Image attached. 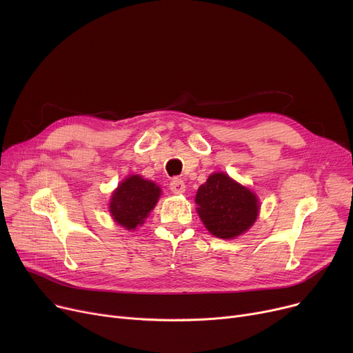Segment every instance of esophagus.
Returning <instances> with one entry per match:
<instances>
[{"label":"esophagus","mask_w":353,"mask_h":353,"mask_svg":"<svg viewBox=\"0 0 353 353\" xmlns=\"http://www.w3.org/2000/svg\"><path fill=\"white\" fill-rule=\"evenodd\" d=\"M170 190L174 194H183L184 192H186V184H184V181L181 179H173L170 183Z\"/></svg>","instance_id":"34e87169"}]
</instances>
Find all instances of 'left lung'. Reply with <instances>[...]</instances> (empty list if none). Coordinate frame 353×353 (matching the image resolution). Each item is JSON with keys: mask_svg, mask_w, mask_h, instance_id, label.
I'll return each mask as SVG.
<instances>
[{"mask_svg": "<svg viewBox=\"0 0 353 353\" xmlns=\"http://www.w3.org/2000/svg\"><path fill=\"white\" fill-rule=\"evenodd\" d=\"M194 201L205 228L213 236L225 240L246 233L261 212V201L256 193L223 172L209 176L197 189Z\"/></svg>", "mask_w": 353, "mask_h": 353, "instance_id": "1", "label": "left lung"}]
</instances>
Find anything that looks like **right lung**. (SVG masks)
<instances>
[{"label": "right lung", "instance_id": "obj_1", "mask_svg": "<svg viewBox=\"0 0 353 353\" xmlns=\"http://www.w3.org/2000/svg\"><path fill=\"white\" fill-rule=\"evenodd\" d=\"M161 196L159 184L140 174H130L111 193L108 212L111 219L125 230L143 226Z\"/></svg>", "mask_w": 353, "mask_h": 353}]
</instances>
